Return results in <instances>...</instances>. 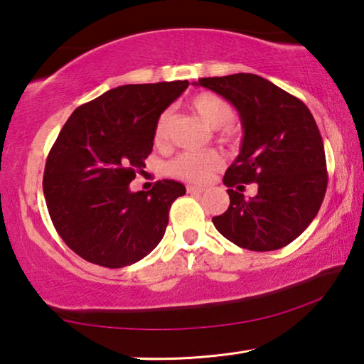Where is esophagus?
<instances>
[{
  "mask_svg": "<svg viewBox=\"0 0 364 364\" xmlns=\"http://www.w3.org/2000/svg\"><path fill=\"white\" fill-rule=\"evenodd\" d=\"M186 191L189 194H202L205 191V188H202V186H193V184H188L186 186Z\"/></svg>",
  "mask_w": 364,
  "mask_h": 364,
  "instance_id": "esophagus-1",
  "label": "esophagus"
}]
</instances>
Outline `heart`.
Segmentation results:
<instances>
[{"instance_id":"1","label":"heart","mask_w":364,"mask_h":364,"mask_svg":"<svg viewBox=\"0 0 364 364\" xmlns=\"http://www.w3.org/2000/svg\"><path fill=\"white\" fill-rule=\"evenodd\" d=\"M189 104L194 112L199 115L208 127L212 128L225 127L223 136H230L231 132L230 128H226V125L234 119V110L230 102L213 93H202V95L194 96ZM170 120H171V114L168 110L159 117L157 125H156V134H154L156 143H164L165 138H167ZM220 165H221V157L218 156V152L215 151L183 152L168 164V171L171 175L183 178V180L200 183V181L208 180Z\"/></svg>"}]
</instances>
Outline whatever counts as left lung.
Here are the masks:
<instances>
[{"instance_id": "left-lung-1", "label": "left lung", "mask_w": 364, "mask_h": 364, "mask_svg": "<svg viewBox=\"0 0 364 364\" xmlns=\"http://www.w3.org/2000/svg\"><path fill=\"white\" fill-rule=\"evenodd\" d=\"M194 85L223 96L241 117V152L223 183L258 186L249 199L228 189L230 207L212 218L215 228L247 250L291 244L316 217L328 188L323 138L311 112L299 97L254 73L199 78Z\"/></svg>"}]
</instances>
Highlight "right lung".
<instances>
[{"label": "right lung", "instance_id": "right-lung-1", "mask_svg": "<svg viewBox=\"0 0 364 364\" xmlns=\"http://www.w3.org/2000/svg\"><path fill=\"white\" fill-rule=\"evenodd\" d=\"M188 85L117 86L65 122L46 159L43 193L58 234L83 260L123 268L162 241L170 207L186 188L162 180L132 193L130 183L146 167L160 114Z\"/></svg>", "mask_w": 364, "mask_h": 364}]
</instances>
